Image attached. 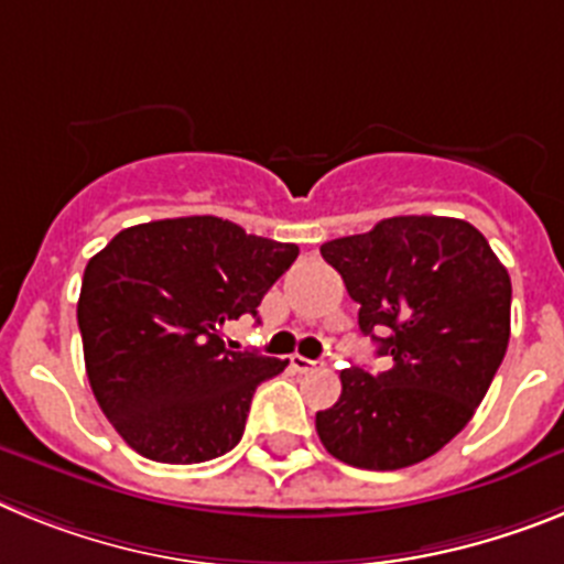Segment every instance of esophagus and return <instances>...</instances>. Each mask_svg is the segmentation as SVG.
Returning <instances> with one entry per match:
<instances>
[{"mask_svg": "<svg viewBox=\"0 0 564 564\" xmlns=\"http://www.w3.org/2000/svg\"><path fill=\"white\" fill-rule=\"evenodd\" d=\"M289 364H292V369H295V371H301V375L317 369L315 360H310V357H303V355H292V360H289Z\"/></svg>", "mask_w": 564, "mask_h": 564, "instance_id": "esophagus-1", "label": "esophagus"}]
</instances>
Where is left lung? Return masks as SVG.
I'll use <instances>...</instances> for the list:
<instances>
[{
	"instance_id": "obj_1",
	"label": "left lung",
	"mask_w": 564,
	"mask_h": 564,
	"mask_svg": "<svg viewBox=\"0 0 564 564\" xmlns=\"http://www.w3.org/2000/svg\"><path fill=\"white\" fill-rule=\"evenodd\" d=\"M321 254L389 366L340 371V400L317 411V437L355 468L423 463L468 425L506 357L508 269L477 227L440 215L386 218Z\"/></svg>"
}]
</instances>
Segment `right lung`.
Here are the masks:
<instances>
[{
    "label": "right lung",
    "instance_id": "1",
    "mask_svg": "<svg viewBox=\"0 0 564 564\" xmlns=\"http://www.w3.org/2000/svg\"><path fill=\"white\" fill-rule=\"evenodd\" d=\"M295 258L215 215L127 227L93 254L76 310L87 380L133 452L173 465L232 452L254 389L289 360L227 349L221 326L258 315Z\"/></svg>",
    "mask_w": 564,
    "mask_h": 564
}]
</instances>
